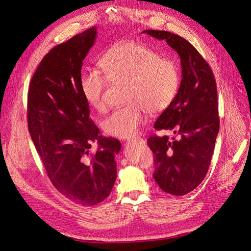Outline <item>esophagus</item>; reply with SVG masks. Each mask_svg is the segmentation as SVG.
Segmentation results:
<instances>
[{
    "mask_svg": "<svg viewBox=\"0 0 251 251\" xmlns=\"http://www.w3.org/2000/svg\"><path fill=\"white\" fill-rule=\"evenodd\" d=\"M127 141H128V142H132V141H143V140H142L141 138H136V139H134V140H133V139H132V140L128 139Z\"/></svg>",
    "mask_w": 251,
    "mask_h": 251,
    "instance_id": "34e87169",
    "label": "esophagus"
}]
</instances>
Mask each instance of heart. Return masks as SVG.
I'll use <instances>...</instances> for the list:
<instances>
[{
  "instance_id": "1",
  "label": "heart",
  "mask_w": 251,
  "mask_h": 251,
  "mask_svg": "<svg viewBox=\"0 0 251 251\" xmlns=\"http://www.w3.org/2000/svg\"><path fill=\"white\" fill-rule=\"evenodd\" d=\"M103 73L86 70L79 78L85 102L98 112H103L108 79L127 83L125 107L118 108L103 122L105 132L118 138L133 137L144 123L146 111L157 114L175 99L180 85L179 68L172 59L160 57L149 47L120 42L109 48L100 61Z\"/></svg>"
}]
</instances>
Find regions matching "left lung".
Returning a JSON list of instances; mask_svg holds the SVG:
<instances>
[{"label":"left lung","instance_id":"obj_1","mask_svg":"<svg viewBox=\"0 0 251 251\" xmlns=\"http://www.w3.org/2000/svg\"><path fill=\"white\" fill-rule=\"evenodd\" d=\"M142 33L165 40L180 56L182 79L178 93L154 124L157 131H172L180 139L151 136L147 144L155 156L153 178L159 188L170 195L184 196L204 180L219 131L214 75L184 38L154 29Z\"/></svg>","mask_w":251,"mask_h":251}]
</instances>
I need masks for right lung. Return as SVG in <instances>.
<instances>
[{"instance_id": "obj_1", "label": "right lung", "mask_w": 251, "mask_h": 251, "mask_svg": "<svg viewBox=\"0 0 251 251\" xmlns=\"http://www.w3.org/2000/svg\"><path fill=\"white\" fill-rule=\"evenodd\" d=\"M93 26L43 57L27 95V126L53 186L70 201L94 206L109 196L116 180L115 155L122 144L100 136L79 78L82 62L95 44ZM98 144L92 154L93 143Z\"/></svg>"}]
</instances>
